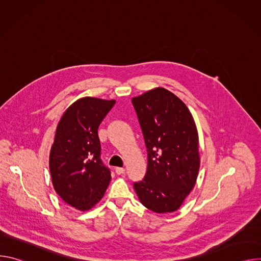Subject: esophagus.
I'll return each mask as SVG.
<instances>
[{"instance_id":"1","label":"esophagus","mask_w":261,"mask_h":261,"mask_svg":"<svg viewBox=\"0 0 261 261\" xmlns=\"http://www.w3.org/2000/svg\"><path fill=\"white\" fill-rule=\"evenodd\" d=\"M125 172V168H123V167H117L116 168V173L117 174H123Z\"/></svg>"}]
</instances>
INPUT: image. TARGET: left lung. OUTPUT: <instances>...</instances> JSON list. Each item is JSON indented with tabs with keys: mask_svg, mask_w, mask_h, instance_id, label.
<instances>
[{
	"mask_svg": "<svg viewBox=\"0 0 261 261\" xmlns=\"http://www.w3.org/2000/svg\"><path fill=\"white\" fill-rule=\"evenodd\" d=\"M147 150V170L134 182L141 203L158 214L176 211L199 169L198 134L185 103L157 88L132 99Z\"/></svg>",
	"mask_w": 261,
	"mask_h": 261,
	"instance_id": "1",
	"label": "left lung"
}]
</instances>
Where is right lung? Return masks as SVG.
<instances>
[{"instance_id": "1", "label": "right lung", "mask_w": 261, "mask_h": 261, "mask_svg": "<svg viewBox=\"0 0 261 261\" xmlns=\"http://www.w3.org/2000/svg\"><path fill=\"white\" fill-rule=\"evenodd\" d=\"M115 100L86 97L74 102L60 120L49 155L56 192L69 205L90 210L104 195L110 169L101 160L98 128Z\"/></svg>"}]
</instances>
